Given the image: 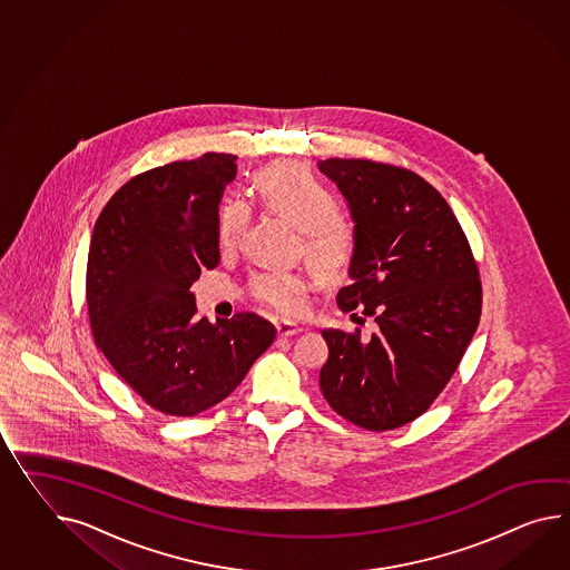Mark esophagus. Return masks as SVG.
Listing matches in <instances>:
<instances>
[{
    "label": "esophagus",
    "mask_w": 570,
    "mask_h": 570,
    "mask_svg": "<svg viewBox=\"0 0 570 570\" xmlns=\"http://www.w3.org/2000/svg\"><path fill=\"white\" fill-rule=\"evenodd\" d=\"M276 332H278L279 337H292V335L301 334L303 330L298 325H292V323H278Z\"/></svg>",
    "instance_id": "1"
}]
</instances>
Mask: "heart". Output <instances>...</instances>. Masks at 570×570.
I'll return each mask as SVG.
<instances>
[{
  "label": "heart",
  "instance_id": "b5f03b06",
  "mask_svg": "<svg viewBox=\"0 0 570 570\" xmlns=\"http://www.w3.org/2000/svg\"><path fill=\"white\" fill-rule=\"evenodd\" d=\"M255 189L264 208L301 230V243L308 262L325 276H340L354 262L356 228L342 212L335 195L308 168L298 163H278L255 177ZM249 206L226 199L216 214V240L224 250L233 249L249 224ZM313 279L305 272H262L249 282L250 294L259 305L282 317H301L306 311Z\"/></svg>",
  "mask_w": 570,
  "mask_h": 570
}]
</instances>
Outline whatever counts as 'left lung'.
Segmentation results:
<instances>
[{
	"instance_id": "8db88e82",
	"label": "left lung",
	"mask_w": 570,
	"mask_h": 570,
	"mask_svg": "<svg viewBox=\"0 0 570 570\" xmlns=\"http://www.w3.org/2000/svg\"><path fill=\"white\" fill-rule=\"evenodd\" d=\"M320 170L356 228L350 284L335 301L379 327L371 340L321 332V391L347 422L393 431L422 416L458 371L480 323V272L453 209L416 173L364 158H327Z\"/></svg>"
}]
</instances>
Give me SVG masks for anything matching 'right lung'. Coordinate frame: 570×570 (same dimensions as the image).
<instances>
[{
  "instance_id": "right-lung-1",
  "label": "right lung",
  "mask_w": 570,
  "mask_h": 570,
  "mask_svg": "<svg viewBox=\"0 0 570 570\" xmlns=\"http://www.w3.org/2000/svg\"><path fill=\"white\" fill-rule=\"evenodd\" d=\"M236 156L208 153L139 173L100 212L86 267L90 330L117 375L167 416L228 397L276 330L255 313L195 321L189 291L220 262L216 214Z\"/></svg>"
}]
</instances>
